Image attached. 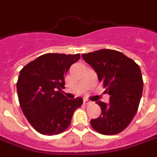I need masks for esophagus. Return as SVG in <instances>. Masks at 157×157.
Wrapping results in <instances>:
<instances>
[{"label": "esophagus", "instance_id": "obj_1", "mask_svg": "<svg viewBox=\"0 0 157 157\" xmlns=\"http://www.w3.org/2000/svg\"><path fill=\"white\" fill-rule=\"evenodd\" d=\"M83 103H84L85 105H88L89 103H90V101L87 99H84V100H83Z\"/></svg>", "mask_w": 157, "mask_h": 157}]
</instances>
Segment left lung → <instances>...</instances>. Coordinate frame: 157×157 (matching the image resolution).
Wrapping results in <instances>:
<instances>
[{"mask_svg":"<svg viewBox=\"0 0 157 157\" xmlns=\"http://www.w3.org/2000/svg\"><path fill=\"white\" fill-rule=\"evenodd\" d=\"M92 67L105 92L110 95L109 104L101 101V114L90 120L94 130L103 135L120 133L131 123L137 111L143 90V80L139 66L123 53L101 49L82 54Z\"/></svg>","mask_w":157,"mask_h":157,"instance_id":"left-lung-1","label":"left lung"}]
</instances>
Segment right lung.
Instances as JSON below:
<instances>
[{"mask_svg": "<svg viewBox=\"0 0 157 157\" xmlns=\"http://www.w3.org/2000/svg\"><path fill=\"white\" fill-rule=\"evenodd\" d=\"M80 54L47 53L23 67L17 83V95L23 113L40 134L52 136L66 131L74 111L83 99H67L61 93L65 75Z\"/></svg>", "mask_w": 157, "mask_h": 157, "instance_id": "right-lung-1", "label": "right lung"}]
</instances>
